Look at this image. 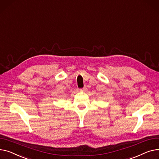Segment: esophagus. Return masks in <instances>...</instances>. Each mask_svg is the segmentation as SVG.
Here are the masks:
<instances>
[{
  "mask_svg": "<svg viewBox=\"0 0 159 159\" xmlns=\"http://www.w3.org/2000/svg\"><path fill=\"white\" fill-rule=\"evenodd\" d=\"M87 90V87H84L82 89H80V91L81 92H86Z\"/></svg>",
  "mask_w": 159,
  "mask_h": 159,
  "instance_id": "esophagus-1",
  "label": "esophagus"
}]
</instances>
